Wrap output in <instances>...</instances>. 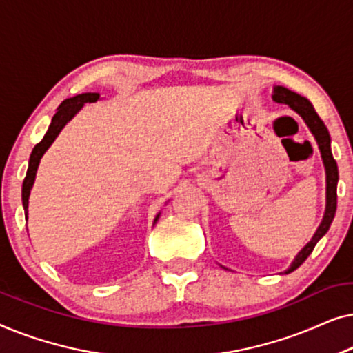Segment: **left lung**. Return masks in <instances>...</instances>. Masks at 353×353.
<instances>
[{"label": "left lung", "mask_w": 353, "mask_h": 353, "mask_svg": "<svg viewBox=\"0 0 353 353\" xmlns=\"http://www.w3.org/2000/svg\"><path fill=\"white\" fill-rule=\"evenodd\" d=\"M273 101L279 104H288L289 109H292L299 117H301L305 125L310 130V133L315 138L318 144V149H320L323 165H325V173H326V207H325V215H323V220L320 226H318L315 234L312 236V239L303 245L296 257H294L291 267H289L284 274L294 272V270L301 267V265L305 262V259L312 254L313 248H315L318 241H320L323 236L327 233L330 226L332 223V219L336 215V207H337V181H339V172H337V163L332 157L331 152V137L330 132H327L326 125L323 123V120L318 117V114L313 109L310 101L303 96L294 93V91L284 88V86H274L273 88ZM225 268V267H223ZM228 270V268H226Z\"/></svg>", "instance_id": "left-lung-1"}]
</instances>
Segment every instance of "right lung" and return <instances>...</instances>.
I'll return each instance as SVG.
<instances>
[{
  "label": "right lung",
  "instance_id": "add662e5",
  "mask_svg": "<svg viewBox=\"0 0 353 353\" xmlns=\"http://www.w3.org/2000/svg\"><path fill=\"white\" fill-rule=\"evenodd\" d=\"M99 98H101L99 93H81V94L74 96V98L62 101V104L57 108V112L54 114V117H52L51 125H50V128H48L46 134L43 137L41 141L38 143L35 148H33L30 159H28L27 175H26V180H23V185H22V205H23V210H26V214L28 210V197H30V191L33 188V183H35L37 170H38V165H40L43 154L50 149L51 144L54 143V139L59 137L62 128H64L65 125L69 123L77 114H79V110H81V108H83L86 103H96ZM159 216H161V212H159V214L156 215V219H154V225L157 223Z\"/></svg>",
  "mask_w": 353,
  "mask_h": 353
}]
</instances>
